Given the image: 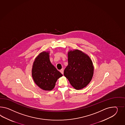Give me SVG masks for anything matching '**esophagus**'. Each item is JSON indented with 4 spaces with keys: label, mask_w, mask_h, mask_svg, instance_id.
Here are the masks:
<instances>
[{
    "label": "esophagus",
    "mask_w": 125,
    "mask_h": 125,
    "mask_svg": "<svg viewBox=\"0 0 125 125\" xmlns=\"http://www.w3.org/2000/svg\"><path fill=\"white\" fill-rule=\"evenodd\" d=\"M60 72H61V73L62 74H64V69H62L61 70H60Z\"/></svg>",
    "instance_id": "obj_1"
}]
</instances>
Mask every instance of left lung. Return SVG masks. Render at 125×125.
Returning a JSON list of instances; mask_svg holds the SVG:
<instances>
[{"instance_id":"1","label":"left lung","mask_w":125,"mask_h":125,"mask_svg":"<svg viewBox=\"0 0 125 125\" xmlns=\"http://www.w3.org/2000/svg\"><path fill=\"white\" fill-rule=\"evenodd\" d=\"M68 65L64 71L71 85L76 90L86 86L91 81L94 67L90 58L81 51H70L68 54Z\"/></svg>"}]
</instances>
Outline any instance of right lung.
Segmentation results:
<instances>
[{
	"mask_svg": "<svg viewBox=\"0 0 125 125\" xmlns=\"http://www.w3.org/2000/svg\"><path fill=\"white\" fill-rule=\"evenodd\" d=\"M49 53H41L34 61L32 75L34 81L41 89L51 91L62 74L51 63Z\"/></svg>",
	"mask_w": 125,
	"mask_h": 125,
	"instance_id": "right-lung-1",
	"label": "right lung"
}]
</instances>
